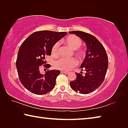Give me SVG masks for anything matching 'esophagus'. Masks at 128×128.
I'll use <instances>...</instances> for the list:
<instances>
[{
    "label": "esophagus",
    "instance_id": "obj_1",
    "mask_svg": "<svg viewBox=\"0 0 128 128\" xmlns=\"http://www.w3.org/2000/svg\"><path fill=\"white\" fill-rule=\"evenodd\" d=\"M62 72V73H64V74H69V72H64V71H62V72Z\"/></svg>",
    "mask_w": 128,
    "mask_h": 128
}]
</instances>
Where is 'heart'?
<instances>
[{"label":"heart","mask_w":128,"mask_h":128,"mask_svg":"<svg viewBox=\"0 0 128 128\" xmlns=\"http://www.w3.org/2000/svg\"><path fill=\"white\" fill-rule=\"evenodd\" d=\"M65 42L73 50H76L79 48L82 45V40L74 35L69 36L65 40ZM59 46V43L56 42L54 44L52 48V54L53 56H57L58 55V48ZM75 54L78 58H81L84 55V52L81 50H76ZM77 62L74 58H61L57 61L55 64L56 68L64 70V71H69L71 70L73 67L76 66Z\"/></svg>","instance_id":"heart-1"}]
</instances>
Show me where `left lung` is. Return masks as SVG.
I'll return each mask as SVG.
<instances>
[{"mask_svg":"<svg viewBox=\"0 0 128 128\" xmlns=\"http://www.w3.org/2000/svg\"><path fill=\"white\" fill-rule=\"evenodd\" d=\"M74 34L85 42L87 51L80 68L86 72H76V78L70 82V86L75 91L81 94H88L96 90L104 80L108 66V58L103 45L93 35L85 32L73 31Z\"/></svg>","mask_w":128,"mask_h":128,"instance_id":"obj_1","label":"left lung"}]
</instances>
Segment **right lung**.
I'll use <instances>...</instances> for the list:
<instances>
[{"label":"right lung","instance_id":"add662e5","mask_svg":"<svg viewBox=\"0 0 128 128\" xmlns=\"http://www.w3.org/2000/svg\"><path fill=\"white\" fill-rule=\"evenodd\" d=\"M66 34V32L37 31L30 35L20 46L16 66L21 84L30 92L44 94L55 87L60 71L48 70L43 75L40 73V68L47 62L45 56L51 55L53 46ZM44 66L50 68L51 66L47 64Z\"/></svg>","mask_w":128,"mask_h":128}]
</instances>
